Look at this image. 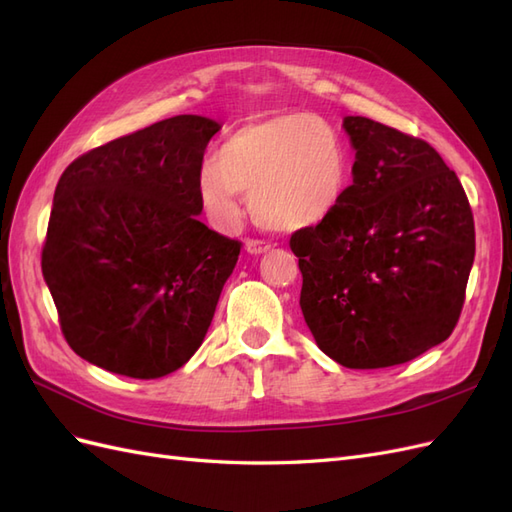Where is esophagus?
Returning <instances> with one entry per match:
<instances>
[{
    "instance_id": "34e87169",
    "label": "esophagus",
    "mask_w": 512,
    "mask_h": 512,
    "mask_svg": "<svg viewBox=\"0 0 512 512\" xmlns=\"http://www.w3.org/2000/svg\"><path fill=\"white\" fill-rule=\"evenodd\" d=\"M245 250L250 254H265L267 250H271V243L262 241V239H247L245 241Z\"/></svg>"
}]
</instances>
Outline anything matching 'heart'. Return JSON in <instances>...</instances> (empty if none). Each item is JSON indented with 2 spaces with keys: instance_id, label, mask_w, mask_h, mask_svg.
<instances>
[{
  "instance_id": "b5f03b06",
  "label": "heart",
  "mask_w": 512,
  "mask_h": 512,
  "mask_svg": "<svg viewBox=\"0 0 512 512\" xmlns=\"http://www.w3.org/2000/svg\"><path fill=\"white\" fill-rule=\"evenodd\" d=\"M349 150L331 124L312 114H280L234 129L198 174V198L217 224L241 215L250 193L262 226L297 232L321 224L347 191Z\"/></svg>"
}]
</instances>
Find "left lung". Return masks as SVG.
Wrapping results in <instances>:
<instances>
[{
    "mask_svg": "<svg viewBox=\"0 0 512 512\" xmlns=\"http://www.w3.org/2000/svg\"><path fill=\"white\" fill-rule=\"evenodd\" d=\"M342 127L355 148L353 183L334 213L290 237L299 306L334 362L388 368L457 327L476 254L474 215L431 144L364 116Z\"/></svg>",
    "mask_w": 512,
    "mask_h": 512,
    "instance_id": "8db88e82",
    "label": "left lung"
}]
</instances>
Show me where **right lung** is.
<instances>
[{
	"instance_id": "obj_1",
	"label": "right lung",
	"mask_w": 512,
	"mask_h": 512,
	"mask_svg": "<svg viewBox=\"0 0 512 512\" xmlns=\"http://www.w3.org/2000/svg\"><path fill=\"white\" fill-rule=\"evenodd\" d=\"M217 131L174 116L88 150L60 176L40 265L68 347L86 362L159 379L200 349L241 252L198 219Z\"/></svg>"
}]
</instances>
